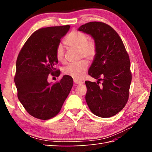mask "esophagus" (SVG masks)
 <instances>
[{
  "label": "esophagus",
  "instance_id": "1",
  "mask_svg": "<svg viewBox=\"0 0 152 152\" xmlns=\"http://www.w3.org/2000/svg\"><path fill=\"white\" fill-rule=\"evenodd\" d=\"M74 83H75L76 84H81L83 83V82L78 80H74Z\"/></svg>",
  "mask_w": 152,
  "mask_h": 152
}]
</instances>
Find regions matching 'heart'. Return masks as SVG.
I'll list each match as a JSON object with an SVG mask.
<instances>
[{"mask_svg": "<svg viewBox=\"0 0 152 152\" xmlns=\"http://www.w3.org/2000/svg\"><path fill=\"white\" fill-rule=\"evenodd\" d=\"M88 36L85 33L73 31L66 38V44L70 48L78 49L79 58L92 59L96 54V46L93 41H88ZM56 58L59 61H64V49L62 45H59L56 48ZM88 68V63L85 60H81L76 63L68 64L64 68L63 72L67 76L77 80L83 78Z\"/></svg>", "mask_w": 152, "mask_h": 152, "instance_id": "b5f03b06", "label": "heart"}]
</instances>
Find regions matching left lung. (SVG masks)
Wrapping results in <instances>:
<instances>
[{
    "instance_id": "1",
    "label": "left lung",
    "mask_w": 152,
    "mask_h": 152,
    "mask_svg": "<svg viewBox=\"0 0 152 152\" xmlns=\"http://www.w3.org/2000/svg\"><path fill=\"white\" fill-rule=\"evenodd\" d=\"M78 30L91 35L96 46L88 73L97 79V83L85 82L86 103L98 117L114 116L127 103L132 82L130 60L124 44L118 33L104 23L90 22Z\"/></svg>"
}]
</instances>
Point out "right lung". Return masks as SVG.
I'll use <instances>...</instances> for the list:
<instances>
[{
    "instance_id": "right-lung-1",
    "label": "right lung",
    "mask_w": 152,
    "mask_h": 152,
    "mask_svg": "<svg viewBox=\"0 0 152 152\" xmlns=\"http://www.w3.org/2000/svg\"><path fill=\"white\" fill-rule=\"evenodd\" d=\"M70 28L65 25L37 30L18 56L15 76L18 99L28 113L37 119L55 117L72 88V78L67 75L56 83L48 81L50 74L60 76V70L53 73L58 63L56 48Z\"/></svg>"
}]
</instances>
